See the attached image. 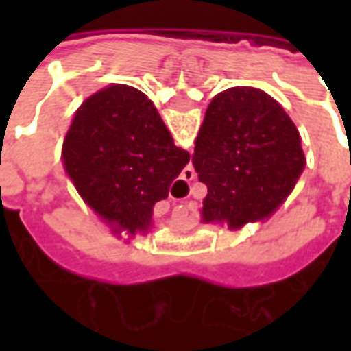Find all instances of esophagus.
<instances>
[{
	"instance_id": "34e87169",
	"label": "esophagus",
	"mask_w": 351,
	"mask_h": 351,
	"mask_svg": "<svg viewBox=\"0 0 351 351\" xmlns=\"http://www.w3.org/2000/svg\"><path fill=\"white\" fill-rule=\"evenodd\" d=\"M190 171H191V169H190ZM191 175H193V173H191Z\"/></svg>"
}]
</instances>
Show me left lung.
Returning <instances> with one entry per match:
<instances>
[{
	"instance_id": "left-lung-1",
	"label": "left lung",
	"mask_w": 351,
	"mask_h": 351,
	"mask_svg": "<svg viewBox=\"0 0 351 351\" xmlns=\"http://www.w3.org/2000/svg\"><path fill=\"white\" fill-rule=\"evenodd\" d=\"M191 161L206 186L203 220L237 229L291 193L304 154L286 110L261 90L239 86L210 101Z\"/></svg>"
}]
</instances>
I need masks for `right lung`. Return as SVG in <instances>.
<instances>
[{
  "instance_id": "right-lung-1",
  "label": "right lung",
  "mask_w": 351,
  "mask_h": 351,
  "mask_svg": "<svg viewBox=\"0 0 351 351\" xmlns=\"http://www.w3.org/2000/svg\"><path fill=\"white\" fill-rule=\"evenodd\" d=\"M65 169L95 213L145 231L190 154L173 143L145 93L116 84L88 97L64 143Z\"/></svg>"
}]
</instances>
